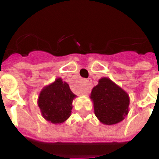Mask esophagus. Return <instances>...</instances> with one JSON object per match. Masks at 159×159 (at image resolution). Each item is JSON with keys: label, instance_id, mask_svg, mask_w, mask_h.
<instances>
[{"label": "esophagus", "instance_id": "esophagus-1", "mask_svg": "<svg viewBox=\"0 0 159 159\" xmlns=\"http://www.w3.org/2000/svg\"><path fill=\"white\" fill-rule=\"evenodd\" d=\"M90 90H91V84H90L89 80L84 81V86L83 88V93L85 95H88L89 93Z\"/></svg>", "mask_w": 159, "mask_h": 159}]
</instances>
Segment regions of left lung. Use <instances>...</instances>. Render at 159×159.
Here are the masks:
<instances>
[{
	"label": "left lung",
	"instance_id": "1",
	"mask_svg": "<svg viewBox=\"0 0 159 159\" xmlns=\"http://www.w3.org/2000/svg\"><path fill=\"white\" fill-rule=\"evenodd\" d=\"M90 98L93 102L95 116L105 125L120 123L129 112V95L107 77L99 80Z\"/></svg>",
	"mask_w": 159,
	"mask_h": 159
}]
</instances>
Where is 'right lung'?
<instances>
[{
  "mask_svg": "<svg viewBox=\"0 0 159 159\" xmlns=\"http://www.w3.org/2000/svg\"><path fill=\"white\" fill-rule=\"evenodd\" d=\"M75 97L67 83L57 78L39 94L37 103L41 116L53 124L63 123L71 116L72 101Z\"/></svg>",
  "mask_w": 159,
  "mask_h": 159,
  "instance_id": "obj_1",
  "label": "right lung"
}]
</instances>
